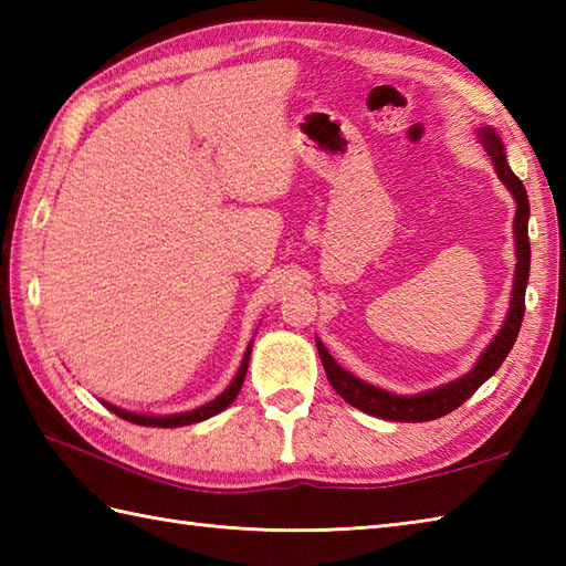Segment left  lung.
<instances>
[{
	"mask_svg": "<svg viewBox=\"0 0 566 566\" xmlns=\"http://www.w3.org/2000/svg\"><path fill=\"white\" fill-rule=\"evenodd\" d=\"M482 143L486 153L491 155V160L496 165L501 182L513 191L515 203H518V211H515V250H518V264H515V284H513L509 318L503 323V328L499 331L494 343L486 347L482 359H479L476 367L469 371L467 377L448 384V387H440L436 391H426L418 396H394L389 391L371 387V384H365L363 379L353 377L350 371H345L328 355L323 343L316 340L321 363H323V369H326L331 387L338 391L347 403L369 416H377L384 420H399V423H423V420H436V418L448 416L457 406H462L479 387H482L491 375H494L503 359H506V355L511 353L515 338H518L521 323L525 316L527 274H531V240H527V216H531V203H527V191L523 182L509 167L506 153H503L501 140L494 130L484 128Z\"/></svg>",
	"mask_w": 566,
	"mask_h": 566,
	"instance_id": "obj_1",
	"label": "left lung"
}]
</instances>
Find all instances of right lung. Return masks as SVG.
Returning a JSON list of instances; mask_svg holds the SVG:
<instances>
[{
    "instance_id": "add662e5",
    "label": "right lung",
    "mask_w": 566,
    "mask_h": 566,
    "mask_svg": "<svg viewBox=\"0 0 566 566\" xmlns=\"http://www.w3.org/2000/svg\"><path fill=\"white\" fill-rule=\"evenodd\" d=\"M250 350H252V347H248V353H245V357H243V363H240V369H238L235 379L231 381V387H228V389L219 396V399H213L211 403L201 406V408H195V411L177 413V416H163V418H160V416H138V413H128V411H122V408L109 406V403H106V408H109V411H114L116 416H122L124 420H128V423H136V426L179 428V426L199 423V420H207V418H211V416H216V413H221L226 406L233 403V399L238 396L240 387H243V379H245V371H248V363H250Z\"/></svg>"
}]
</instances>
